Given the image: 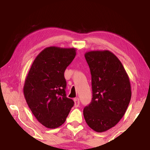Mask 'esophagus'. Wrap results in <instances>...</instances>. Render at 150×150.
<instances>
[{
	"instance_id": "1",
	"label": "esophagus",
	"mask_w": 150,
	"mask_h": 150,
	"mask_svg": "<svg viewBox=\"0 0 150 150\" xmlns=\"http://www.w3.org/2000/svg\"><path fill=\"white\" fill-rule=\"evenodd\" d=\"M74 102H75V107H78L79 105V103H80L79 98H74Z\"/></svg>"
}]
</instances>
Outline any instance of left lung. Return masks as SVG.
Listing matches in <instances>:
<instances>
[{
  "mask_svg": "<svg viewBox=\"0 0 150 150\" xmlns=\"http://www.w3.org/2000/svg\"><path fill=\"white\" fill-rule=\"evenodd\" d=\"M89 66L93 98L83 109L88 126L103 132L118 124L131 99L130 79L120 61L108 50L91 51L85 54Z\"/></svg>",
  "mask_w": 150,
  "mask_h": 150,
  "instance_id": "8db88e82",
  "label": "left lung"
}]
</instances>
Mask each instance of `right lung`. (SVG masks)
Masks as SVG:
<instances>
[{
  "instance_id": "obj_1",
  "label": "right lung",
  "mask_w": 150,
  "mask_h": 150,
  "mask_svg": "<svg viewBox=\"0 0 150 150\" xmlns=\"http://www.w3.org/2000/svg\"><path fill=\"white\" fill-rule=\"evenodd\" d=\"M75 55V48H45L35 57L25 79V99L33 115L46 128L62 126L74 105L66 96L64 72Z\"/></svg>"
}]
</instances>
